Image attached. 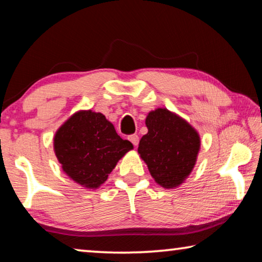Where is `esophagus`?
Wrapping results in <instances>:
<instances>
[{
	"label": "esophagus",
	"instance_id": "obj_1",
	"mask_svg": "<svg viewBox=\"0 0 262 262\" xmlns=\"http://www.w3.org/2000/svg\"><path fill=\"white\" fill-rule=\"evenodd\" d=\"M128 140H129L133 144H134V147H136L137 144H139V136H137L136 134L134 135H130L128 136Z\"/></svg>",
	"mask_w": 262,
	"mask_h": 262
}]
</instances>
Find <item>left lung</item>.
<instances>
[{
	"label": "left lung",
	"instance_id": "left-lung-1",
	"mask_svg": "<svg viewBox=\"0 0 262 262\" xmlns=\"http://www.w3.org/2000/svg\"><path fill=\"white\" fill-rule=\"evenodd\" d=\"M145 125L148 133L142 136L137 151L158 185L178 187L196 163L200 136L187 121L166 108L151 111Z\"/></svg>",
	"mask_w": 262,
	"mask_h": 262
}]
</instances>
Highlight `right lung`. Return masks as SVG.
I'll return each instance as SVG.
<instances>
[{
  "label": "right lung",
  "instance_id": "1",
  "mask_svg": "<svg viewBox=\"0 0 262 262\" xmlns=\"http://www.w3.org/2000/svg\"><path fill=\"white\" fill-rule=\"evenodd\" d=\"M133 149L104 114L78 111L54 136V151L62 170L83 187L96 189L107 179L119 159Z\"/></svg>",
  "mask_w": 262,
  "mask_h": 262
}]
</instances>
